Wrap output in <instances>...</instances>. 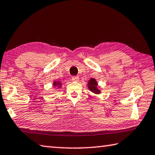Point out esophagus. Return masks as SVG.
<instances>
[{
  "instance_id": "obj_1",
  "label": "esophagus",
  "mask_w": 155,
  "mask_h": 155,
  "mask_svg": "<svg viewBox=\"0 0 155 155\" xmlns=\"http://www.w3.org/2000/svg\"><path fill=\"white\" fill-rule=\"evenodd\" d=\"M78 79H79V77L78 76H73L72 77V80L74 81H78Z\"/></svg>"
}]
</instances>
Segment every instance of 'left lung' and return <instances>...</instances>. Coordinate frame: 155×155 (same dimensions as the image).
Returning a JSON list of instances; mask_svg holds the SVG:
<instances>
[{"instance_id": "1", "label": "left lung", "mask_w": 155, "mask_h": 155, "mask_svg": "<svg viewBox=\"0 0 155 155\" xmlns=\"http://www.w3.org/2000/svg\"><path fill=\"white\" fill-rule=\"evenodd\" d=\"M88 87H89L90 90L95 94H99L100 93V90L97 88V83L94 78H91L90 81L88 82Z\"/></svg>"}]
</instances>
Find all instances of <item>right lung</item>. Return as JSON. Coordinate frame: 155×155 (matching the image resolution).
Returning a JSON list of instances; mask_svg holds the SVG:
<instances>
[{"label": "right lung", "mask_w": 155, "mask_h": 155, "mask_svg": "<svg viewBox=\"0 0 155 155\" xmlns=\"http://www.w3.org/2000/svg\"><path fill=\"white\" fill-rule=\"evenodd\" d=\"M61 85V83H59V82H57V81H55L54 83V86H55V85H58V86H59V85Z\"/></svg>", "instance_id": "1"}]
</instances>
